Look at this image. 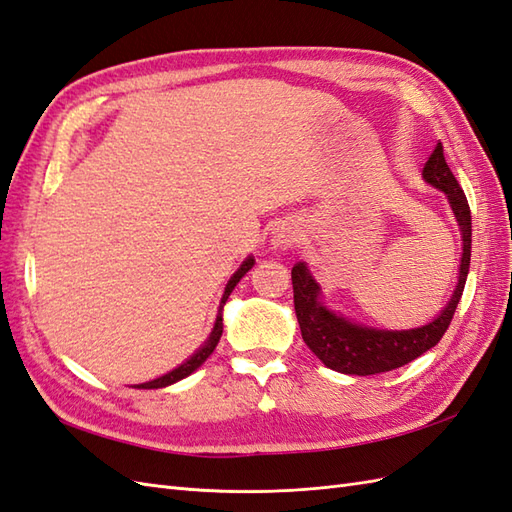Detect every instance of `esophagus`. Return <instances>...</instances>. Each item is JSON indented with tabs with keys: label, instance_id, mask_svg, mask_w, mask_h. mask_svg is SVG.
<instances>
[{
	"label": "esophagus",
	"instance_id": "1",
	"mask_svg": "<svg viewBox=\"0 0 512 512\" xmlns=\"http://www.w3.org/2000/svg\"><path fill=\"white\" fill-rule=\"evenodd\" d=\"M296 242V229L290 225H279L272 231V244L274 248H281V251H287L292 248Z\"/></svg>",
	"mask_w": 512,
	"mask_h": 512
}]
</instances>
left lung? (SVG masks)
I'll return each instance as SVG.
<instances>
[{"label": "left lung", "mask_w": 512, "mask_h": 512, "mask_svg": "<svg viewBox=\"0 0 512 512\" xmlns=\"http://www.w3.org/2000/svg\"><path fill=\"white\" fill-rule=\"evenodd\" d=\"M422 175L430 186L443 190L445 196H448L450 207L463 235L461 270H458V283L450 303L443 307V311L435 320L419 326V329L387 331L374 329V326L355 324L342 316H337V313L322 305L320 285L311 277L303 261H300V264L292 268L296 318L305 344L326 368L355 376L391 372L396 368H402L406 363H411L419 355H424L432 346H437L439 339L448 331L458 300L463 296L469 272L471 212L463 188L458 186L448 162H445L441 142L437 144L435 151L430 153Z\"/></svg>", "instance_id": "8db88e82"}]
</instances>
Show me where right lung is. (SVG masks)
Returning a JSON list of instances; mask_svg holds the SVG:
<instances>
[{
  "instance_id": "obj_1",
  "label": "right lung",
  "mask_w": 512,
  "mask_h": 512,
  "mask_svg": "<svg viewBox=\"0 0 512 512\" xmlns=\"http://www.w3.org/2000/svg\"><path fill=\"white\" fill-rule=\"evenodd\" d=\"M253 264H255V259L248 257V259L244 261V264L238 268V272H235L233 277L229 279V283H227V287H225V294H222V300H220V309H218V316H216L214 331H212V335H209L207 342H205L199 350H196L194 355H192L186 363H181L179 368H175L173 372H168V374H164V376H160V378H155V381L136 385V389H162V387H168V385H173V383L181 381V378H186V376H190L194 370L201 368V365L207 361L209 355H212L214 348H216L218 342H220V335H222V305L227 303V298H229V294L233 292V287L240 283V279L244 277V274H246L248 270L253 268Z\"/></svg>"
}]
</instances>
